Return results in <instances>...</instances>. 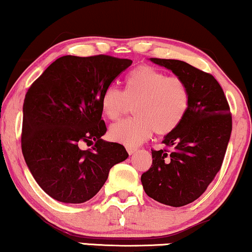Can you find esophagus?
Segmentation results:
<instances>
[{"label":"esophagus","mask_w":252,"mask_h":252,"mask_svg":"<svg viewBox=\"0 0 252 252\" xmlns=\"http://www.w3.org/2000/svg\"><path fill=\"white\" fill-rule=\"evenodd\" d=\"M126 151H128L129 155H133V154H135V152H137V149L136 148H131V146H128V148H126Z\"/></svg>","instance_id":"34e87169"}]
</instances>
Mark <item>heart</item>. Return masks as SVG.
Masks as SVG:
<instances>
[{
  "label": "heart",
  "mask_w": 252,
  "mask_h": 252,
  "mask_svg": "<svg viewBox=\"0 0 252 252\" xmlns=\"http://www.w3.org/2000/svg\"><path fill=\"white\" fill-rule=\"evenodd\" d=\"M189 88L181 78L150 66H139L126 75V88L111 85L103 92L101 108L109 120H117L133 104L135 117L113 124L109 136L114 142L137 146L155 131L167 135L177 129L189 107Z\"/></svg>",
  "instance_id": "b5f03b06"
}]
</instances>
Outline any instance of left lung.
<instances>
[{
	"mask_svg": "<svg viewBox=\"0 0 252 252\" xmlns=\"http://www.w3.org/2000/svg\"><path fill=\"white\" fill-rule=\"evenodd\" d=\"M171 69L189 88V107L181 123L151 150L152 165L142 174L143 189L156 201L181 207L195 201L223 163L232 120L227 97L209 73L174 59L150 58Z\"/></svg>",
	"mask_w": 252,
	"mask_h": 252,
	"instance_id": "obj_1",
	"label": "left lung"
}]
</instances>
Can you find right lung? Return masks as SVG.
Segmentation results:
<instances>
[{"mask_svg": "<svg viewBox=\"0 0 252 252\" xmlns=\"http://www.w3.org/2000/svg\"><path fill=\"white\" fill-rule=\"evenodd\" d=\"M132 63L106 55L63 56L25 94L22 152L34 180L57 201L82 203L126 160L122 144L103 141V92ZM84 144L94 148L82 150Z\"/></svg>", "mask_w": 252, "mask_h": 252, "instance_id": "add662e5", "label": "right lung"}]
</instances>
